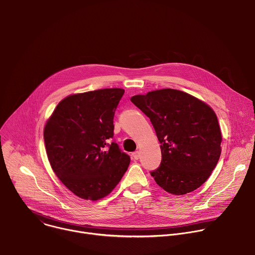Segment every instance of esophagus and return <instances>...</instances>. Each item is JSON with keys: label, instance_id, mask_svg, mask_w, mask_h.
Masks as SVG:
<instances>
[{"label": "esophagus", "instance_id": "obj_1", "mask_svg": "<svg viewBox=\"0 0 255 255\" xmlns=\"http://www.w3.org/2000/svg\"><path fill=\"white\" fill-rule=\"evenodd\" d=\"M132 155H133V158H134L135 160H138V159L140 158V152H139V151H135V152H133V153H132Z\"/></svg>", "mask_w": 255, "mask_h": 255}]
</instances>
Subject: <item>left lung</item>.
<instances>
[{"label": "left lung", "mask_w": 255, "mask_h": 255, "mask_svg": "<svg viewBox=\"0 0 255 255\" xmlns=\"http://www.w3.org/2000/svg\"><path fill=\"white\" fill-rule=\"evenodd\" d=\"M131 102L150 119L160 143V165L150 171L156 184L172 195L200 188L221 154L222 135L214 111L173 89L136 95Z\"/></svg>", "instance_id": "obj_1"}]
</instances>
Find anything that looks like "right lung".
Masks as SVG:
<instances>
[{
    "instance_id": "add662e5",
    "label": "right lung",
    "mask_w": 255,
    "mask_h": 255,
    "mask_svg": "<svg viewBox=\"0 0 255 255\" xmlns=\"http://www.w3.org/2000/svg\"><path fill=\"white\" fill-rule=\"evenodd\" d=\"M123 89H103L63 99L44 128L50 165L76 196L97 201L110 194L130 156L113 141L115 111Z\"/></svg>"
}]
</instances>
